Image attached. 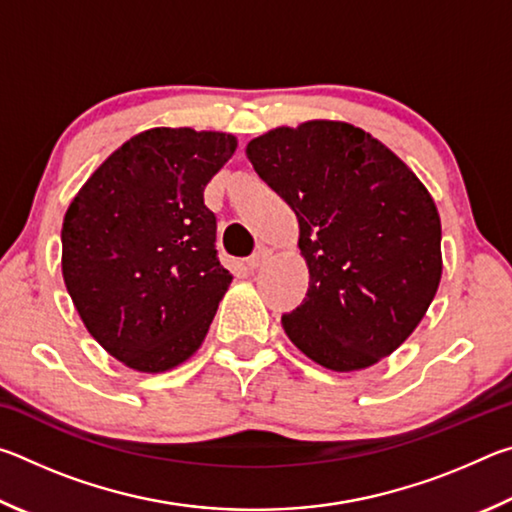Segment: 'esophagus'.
<instances>
[{"instance_id":"esophagus-1","label":"esophagus","mask_w":512,"mask_h":512,"mask_svg":"<svg viewBox=\"0 0 512 512\" xmlns=\"http://www.w3.org/2000/svg\"><path fill=\"white\" fill-rule=\"evenodd\" d=\"M268 257H271V248L259 246L253 253V257H248V268H250V271H255V268L262 266Z\"/></svg>"}]
</instances>
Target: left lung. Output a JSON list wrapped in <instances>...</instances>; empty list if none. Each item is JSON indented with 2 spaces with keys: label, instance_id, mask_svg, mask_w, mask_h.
<instances>
[{
  "label": "left lung",
  "instance_id": "left-lung-1",
  "mask_svg": "<svg viewBox=\"0 0 512 512\" xmlns=\"http://www.w3.org/2000/svg\"><path fill=\"white\" fill-rule=\"evenodd\" d=\"M246 153L300 223L309 289L282 316L293 345L336 372L395 352L443 275L440 216L427 187L391 149L343 121L275 128Z\"/></svg>",
  "mask_w": 512,
  "mask_h": 512
}]
</instances>
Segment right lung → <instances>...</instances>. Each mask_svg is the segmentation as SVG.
Returning <instances> with one entry per match:
<instances>
[{
	"label": "right lung",
	"instance_id": "1",
	"mask_svg": "<svg viewBox=\"0 0 512 512\" xmlns=\"http://www.w3.org/2000/svg\"><path fill=\"white\" fill-rule=\"evenodd\" d=\"M235 149L225 133L151 128L67 207L65 287L88 332L128 368L164 372L201 348L232 282L203 192Z\"/></svg>",
	"mask_w": 512,
	"mask_h": 512
}]
</instances>
